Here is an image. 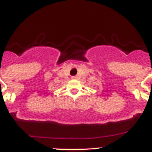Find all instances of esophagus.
Listing matches in <instances>:
<instances>
[{"label": "esophagus", "instance_id": "1", "mask_svg": "<svg viewBox=\"0 0 152 152\" xmlns=\"http://www.w3.org/2000/svg\"><path fill=\"white\" fill-rule=\"evenodd\" d=\"M77 78V76H72V79H76Z\"/></svg>", "mask_w": 152, "mask_h": 152}]
</instances>
